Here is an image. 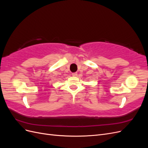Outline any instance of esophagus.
Returning <instances> with one entry per match:
<instances>
[{
  "label": "esophagus",
  "instance_id": "obj_1",
  "mask_svg": "<svg viewBox=\"0 0 148 148\" xmlns=\"http://www.w3.org/2000/svg\"><path fill=\"white\" fill-rule=\"evenodd\" d=\"M71 75H72V76H73V77H77V76L78 75V73L75 72V73H72V74Z\"/></svg>",
  "mask_w": 148,
  "mask_h": 148
}]
</instances>
